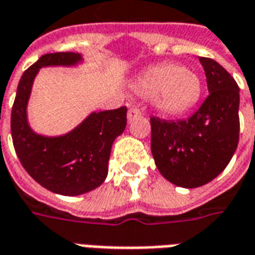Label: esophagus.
<instances>
[{
	"label": "esophagus",
	"instance_id": "obj_1",
	"mask_svg": "<svg viewBox=\"0 0 255 255\" xmlns=\"http://www.w3.org/2000/svg\"><path fill=\"white\" fill-rule=\"evenodd\" d=\"M139 116H142V111L139 108H136V107H131V108L128 109V122H132V120H135V119L139 118Z\"/></svg>",
	"mask_w": 255,
	"mask_h": 255
}]
</instances>
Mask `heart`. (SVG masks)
Instances as JSON below:
<instances>
[{
    "mask_svg": "<svg viewBox=\"0 0 255 255\" xmlns=\"http://www.w3.org/2000/svg\"><path fill=\"white\" fill-rule=\"evenodd\" d=\"M143 96L166 115H180L195 105L201 94V81L195 71L177 63H163L147 70L137 82Z\"/></svg>",
    "mask_w": 255,
    "mask_h": 255,
    "instance_id": "b5f03b06",
    "label": "heart"
}]
</instances>
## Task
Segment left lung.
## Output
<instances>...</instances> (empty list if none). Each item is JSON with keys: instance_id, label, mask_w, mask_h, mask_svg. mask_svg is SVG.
<instances>
[{"instance_id": "8db88e82", "label": "left lung", "mask_w": 255, "mask_h": 255, "mask_svg": "<svg viewBox=\"0 0 255 255\" xmlns=\"http://www.w3.org/2000/svg\"><path fill=\"white\" fill-rule=\"evenodd\" d=\"M209 94L190 118H150L151 152L171 184L197 188L218 177L239 142V88L216 60L201 56Z\"/></svg>"}]
</instances>
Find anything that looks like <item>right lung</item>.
<instances>
[{"label":"right lung","instance_id":"obj_1","mask_svg":"<svg viewBox=\"0 0 255 255\" xmlns=\"http://www.w3.org/2000/svg\"><path fill=\"white\" fill-rule=\"evenodd\" d=\"M81 60L75 52H54L39 58L20 78L10 131L16 154L37 184L63 196H78L96 189L108 174L115 139L127 126V107L92 113L81 126L63 136L46 137L32 131L27 122V103L32 82L43 66H70Z\"/></svg>","mask_w":255,"mask_h":255}]
</instances>
